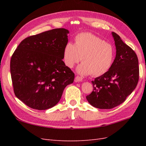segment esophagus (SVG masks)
Wrapping results in <instances>:
<instances>
[{"label": "esophagus", "mask_w": 146, "mask_h": 146, "mask_svg": "<svg viewBox=\"0 0 146 146\" xmlns=\"http://www.w3.org/2000/svg\"><path fill=\"white\" fill-rule=\"evenodd\" d=\"M82 80H83L82 77H81L80 76H76V81L77 82H82Z\"/></svg>", "instance_id": "esophagus-1"}]
</instances>
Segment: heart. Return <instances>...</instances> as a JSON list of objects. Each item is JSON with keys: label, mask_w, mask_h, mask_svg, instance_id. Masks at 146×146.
<instances>
[{"label": "heart", "mask_w": 146, "mask_h": 146, "mask_svg": "<svg viewBox=\"0 0 146 146\" xmlns=\"http://www.w3.org/2000/svg\"><path fill=\"white\" fill-rule=\"evenodd\" d=\"M115 51L110 43L90 33L78 34L75 43L68 42L63 49V58L69 68L82 61L77 68V72L82 76L92 74L99 77L107 73L111 67L114 60Z\"/></svg>", "instance_id": "b5f03b06"}]
</instances>
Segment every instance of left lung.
<instances>
[{
	"instance_id": "left-lung-1",
	"label": "left lung",
	"mask_w": 146,
	"mask_h": 146,
	"mask_svg": "<svg viewBox=\"0 0 146 146\" xmlns=\"http://www.w3.org/2000/svg\"><path fill=\"white\" fill-rule=\"evenodd\" d=\"M116 46V57L108 71L91 83L93 90L86 98L94 107L111 109L123 103L139 80L138 59L135 52L112 32Z\"/></svg>"
}]
</instances>
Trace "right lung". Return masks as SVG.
I'll return each instance as SVG.
<instances>
[{"label":"right lung","mask_w":146,"mask_h":146,"mask_svg":"<svg viewBox=\"0 0 146 146\" xmlns=\"http://www.w3.org/2000/svg\"><path fill=\"white\" fill-rule=\"evenodd\" d=\"M69 30L55 29L24 39L11 56L10 72L15 96L28 107H54L74 74L63 61Z\"/></svg>","instance_id":"1"}]
</instances>
